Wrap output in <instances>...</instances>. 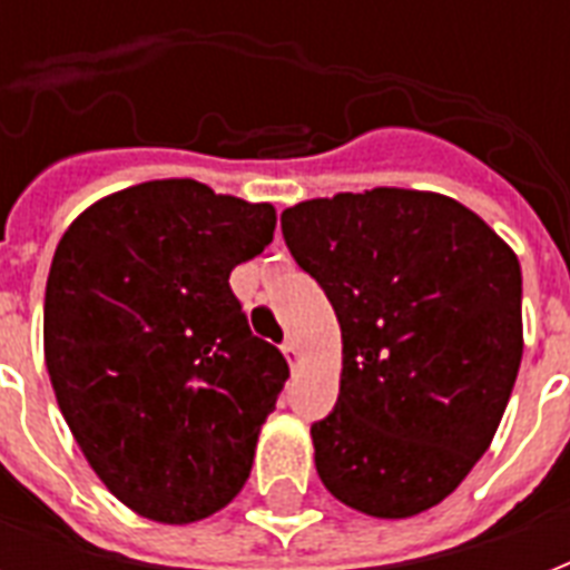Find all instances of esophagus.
Returning a JSON list of instances; mask_svg holds the SVG:
<instances>
[{
    "label": "esophagus",
    "instance_id": "esophagus-1",
    "mask_svg": "<svg viewBox=\"0 0 570 570\" xmlns=\"http://www.w3.org/2000/svg\"><path fill=\"white\" fill-rule=\"evenodd\" d=\"M284 357H286V364H289V370H298V366H302V352H298V346H295L293 340L284 343Z\"/></svg>",
    "mask_w": 570,
    "mask_h": 570
}]
</instances>
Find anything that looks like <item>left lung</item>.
<instances>
[{
  "label": "left lung",
  "instance_id": "obj_1",
  "mask_svg": "<svg viewBox=\"0 0 570 570\" xmlns=\"http://www.w3.org/2000/svg\"><path fill=\"white\" fill-rule=\"evenodd\" d=\"M281 227L343 334L337 407L311 429L322 485L370 518H414L503 420L523 355L518 254L438 191L313 197Z\"/></svg>",
  "mask_w": 570,
  "mask_h": 570
}]
</instances>
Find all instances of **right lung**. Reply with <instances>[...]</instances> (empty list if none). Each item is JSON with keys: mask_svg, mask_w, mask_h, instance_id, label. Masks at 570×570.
I'll return each instance as SVG.
<instances>
[{"mask_svg": "<svg viewBox=\"0 0 570 570\" xmlns=\"http://www.w3.org/2000/svg\"><path fill=\"white\" fill-rule=\"evenodd\" d=\"M275 224L272 204L150 180L100 197L58 242L49 381L94 473L141 518L200 521L248 479L289 366L250 334L230 272Z\"/></svg>", "mask_w": 570, "mask_h": 570, "instance_id": "1", "label": "right lung"}]
</instances>
